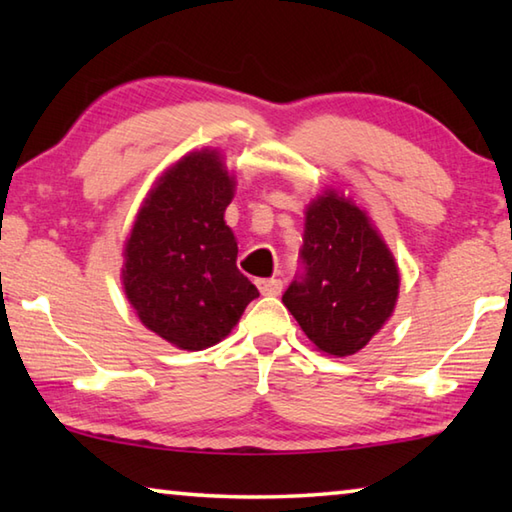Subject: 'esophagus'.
<instances>
[{"instance_id": "esophagus-1", "label": "esophagus", "mask_w": 512, "mask_h": 512, "mask_svg": "<svg viewBox=\"0 0 512 512\" xmlns=\"http://www.w3.org/2000/svg\"><path fill=\"white\" fill-rule=\"evenodd\" d=\"M257 289L262 296H280L282 282L275 280V277H266V280H257Z\"/></svg>"}]
</instances>
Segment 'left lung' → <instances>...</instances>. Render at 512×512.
<instances>
[{
	"label": "left lung",
	"mask_w": 512,
	"mask_h": 512,
	"mask_svg": "<svg viewBox=\"0 0 512 512\" xmlns=\"http://www.w3.org/2000/svg\"><path fill=\"white\" fill-rule=\"evenodd\" d=\"M305 275L282 302L307 339L329 357L366 348L393 316L400 296L397 262L366 210L325 189L305 210Z\"/></svg>",
	"instance_id": "obj_1"
}]
</instances>
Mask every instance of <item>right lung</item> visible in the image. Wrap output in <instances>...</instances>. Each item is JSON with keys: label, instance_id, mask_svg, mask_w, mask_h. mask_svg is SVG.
<instances>
[{"label": "right lung", "instance_id": "obj_1", "mask_svg": "<svg viewBox=\"0 0 512 512\" xmlns=\"http://www.w3.org/2000/svg\"><path fill=\"white\" fill-rule=\"evenodd\" d=\"M235 173L221 151H192L153 185L124 244L121 284L146 329L180 350L212 348L259 296L225 225Z\"/></svg>", "mask_w": 512, "mask_h": 512}]
</instances>
